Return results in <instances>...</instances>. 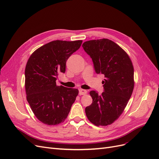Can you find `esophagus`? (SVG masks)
Masks as SVG:
<instances>
[{
	"label": "esophagus",
	"mask_w": 159,
	"mask_h": 159,
	"mask_svg": "<svg viewBox=\"0 0 159 159\" xmlns=\"http://www.w3.org/2000/svg\"><path fill=\"white\" fill-rule=\"evenodd\" d=\"M87 93H88V91H86V90H85V89H80V90H79V94H80V95H85V94H87Z\"/></svg>",
	"instance_id": "34e87169"
}]
</instances>
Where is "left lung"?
<instances>
[{
  "label": "left lung",
  "mask_w": 159,
  "mask_h": 159,
  "mask_svg": "<svg viewBox=\"0 0 159 159\" xmlns=\"http://www.w3.org/2000/svg\"><path fill=\"white\" fill-rule=\"evenodd\" d=\"M84 50L90 56L97 74L105 75L104 92L99 95L91 91L93 102L85 114L96 126H107L120 117L134 88V68L126 52L107 38L85 42Z\"/></svg>",
  "instance_id": "obj_1"
}]
</instances>
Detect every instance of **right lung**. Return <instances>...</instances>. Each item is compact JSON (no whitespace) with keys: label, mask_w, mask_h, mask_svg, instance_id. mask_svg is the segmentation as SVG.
<instances>
[{"label":"right lung","mask_w":159,"mask_h":159,"mask_svg":"<svg viewBox=\"0 0 159 159\" xmlns=\"http://www.w3.org/2000/svg\"><path fill=\"white\" fill-rule=\"evenodd\" d=\"M82 40L52 41L34 52L25 68L26 99L40 121L56 125L65 121L78 95V89L56 85L60 73H65L69 57Z\"/></svg>","instance_id":"1"}]
</instances>
